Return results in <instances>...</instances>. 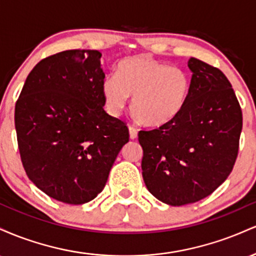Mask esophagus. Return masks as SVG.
Listing matches in <instances>:
<instances>
[{
    "label": "esophagus",
    "mask_w": 256,
    "mask_h": 256,
    "mask_svg": "<svg viewBox=\"0 0 256 256\" xmlns=\"http://www.w3.org/2000/svg\"><path fill=\"white\" fill-rule=\"evenodd\" d=\"M128 131H130V138L131 140H136L137 138V130L134 128V126H128Z\"/></svg>",
    "instance_id": "esophagus-1"
}]
</instances>
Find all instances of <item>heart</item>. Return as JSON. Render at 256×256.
<instances>
[{
	"mask_svg": "<svg viewBox=\"0 0 256 256\" xmlns=\"http://www.w3.org/2000/svg\"><path fill=\"white\" fill-rule=\"evenodd\" d=\"M190 90L186 72L148 55L125 58L116 76L102 83L106 107L113 116L124 112L132 98V110L138 120L152 126L171 122L183 110Z\"/></svg>",
	"mask_w": 256,
	"mask_h": 256,
	"instance_id": "obj_1",
	"label": "heart"
}]
</instances>
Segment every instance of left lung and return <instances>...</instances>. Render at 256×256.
<instances>
[{
	"label": "left lung",
	"instance_id": "8db88e82",
	"mask_svg": "<svg viewBox=\"0 0 256 256\" xmlns=\"http://www.w3.org/2000/svg\"><path fill=\"white\" fill-rule=\"evenodd\" d=\"M189 96L171 122L140 131L142 176L152 195L170 206L194 204L228 177L238 154L242 110L216 67L190 58Z\"/></svg>",
	"mask_w": 256,
	"mask_h": 256
}]
</instances>
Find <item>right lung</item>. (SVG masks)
Listing matches in <instances>:
<instances>
[{"label": "right lung", "instance_id": "1", "mask_svg": "<svg viewBox=\"0 0 256 256\" xmlns=\"http://www.w3.org/2000/svg\"><path fill=\"white\" fill-rule=\"evenodd\" d=\"M98 50H64L40 60L16 104V130L26 174L38 189L68 204L104 190L120 149L124 122L104 110Z\"/></svg>", "mask_w": 256, "mask_h": 256}]
</instances>
